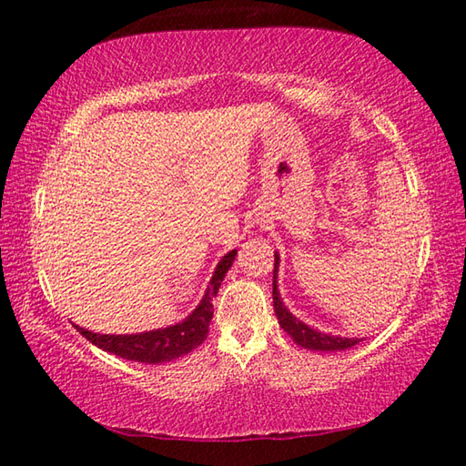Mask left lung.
Returning <instances> with one entry per match:
<instances>
[{"label":"left lung","instance_id":"8db88e82","mask_svg":"<svg viewBox=\"0 0 466 466\" xmlns=\"http://www.w3.org/2000/svg\"><path fill=\"white\" fill-rule=\"evenodd\" d=\"M279 252L275 250V265H273V310L275 317H278V322L283 333H286L291 341L296 345L304 347V350L310 351H345L350 347L358 345L361 341V337H347V335H337V333H329V330H322L319 327L310 325L304 319H299L298 314L291 312L288 309L286 299L279 294V286H278V271H279Z\"/></svg>","mask_w":466,"mask_h":466}]
</instances>
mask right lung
<instances>
[{
    "label": "right lung",
    "instance_id": "obj_1",
    "mask_svg": "<svg viewBox=\"0 0 466 466\" xmlns=\"http://www.w3.org/2000/svg\"><path fill=\"white\" fill-rule=\"evenodd\" d=\"M236 255H238V250L234 248L219 258L199 302L185 319L172 322V325L136 330V333H98V330L80 325L74 327L92 345L100 347L102 351L115 353L123 360L139 361V364H164V361L183 358L208 339L209 322L214 319V298L218 296V289L222 286Z\"/></svg>",
    "mask_w": 466,
    "mask_h": 466
}]
</instances>
